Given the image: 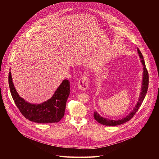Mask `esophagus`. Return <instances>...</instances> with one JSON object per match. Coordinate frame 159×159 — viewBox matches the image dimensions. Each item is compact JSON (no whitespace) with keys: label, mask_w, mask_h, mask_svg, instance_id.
<instances>
[{"label":"esophagus","mask_w":159,"mask_h":159,"mask_svg":"<svg viewBox=\"0 0 159 159\" xmlns=\"http://www.w3.org/2000/svg\"><path fill=\"white\" fill-rule=\"evenodd\" d=\"M88 77L86 75H83L81 76L79 81L78 84V88L81 91H84L88 88Z\"/></svg>","instance_id":"34e87169"}]
</instances>
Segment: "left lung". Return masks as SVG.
Returning a JSON list of instances; mask_svg holds the SVG:
<instances>
[{"mask_svg":"<svg viewBox=\"0 0 159 159\" xmlns=\"http://www.w3.org/2000/svg\"><path fill=\"white\" fill-rule=\"evenodd\" d=\"M137 50H138V54L139 56V57L141 59V63L143 66V81H142L141 92L140 93V95H139V98L138 99V102H137L136 106L135 107L134 110L131 111V113L129 114L127 116H126L124 118H122V119H119V120H110V119L104 118V117L100 116L97 113V111H94V113H93L94 119L98 123H100L102 125H108V126H116V125L122 124L130 120L137 112V111L138 110L139 108L141 105V103H143V100L145 98V96L146 95L147 91L148 89L149 75H148V72L147 68H146V65H145V62L144 61L143 56L141 51H139V49L138 48Z\"/></svg>","mask_w":159,"mask_h":159,"instance_id":"obj_1","label":"left lung"}]
</instances>
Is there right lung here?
<instances>
[{
	"label": "right lung",
	"instance_id": "add662e5",
	"mask_svg": "<svg viewBox=\"0 0 159 159\" xmlns=\"http://www.w3.org/2000/svg\"><path fill=\"white\" fill-rule=\"evenodd\" d=\"M8 84L12 98L23 116L30 121L48 124L60 121L64 117L70 89V81L64 80L53 96L40 104H32L20 97L14 86L11 71L8 74Z\"/></svg>",
	"mask_w": 159,
	"mask_h": 159
}]
</instances>
